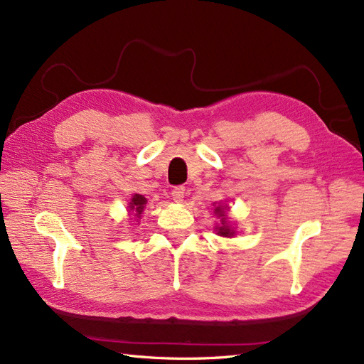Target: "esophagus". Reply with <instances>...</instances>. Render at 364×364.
Masks as SVG:
<instances>
[{"label": "esophagus", "mask_w": 364, "mask_h": 364, "mask_svg": "<svg viewBox=\"0 0 364 364\" xmlns=\"http://www.w3.org/2000/svg\"><path fill=\"white\" fill-rule=\"evenodd\" d=\"M184 195H186V188H184V186H176V188L172 189V198L176 203H181L183 198H184Z\"/></svg>", "instance_id": "obj_1"}]
</instances>
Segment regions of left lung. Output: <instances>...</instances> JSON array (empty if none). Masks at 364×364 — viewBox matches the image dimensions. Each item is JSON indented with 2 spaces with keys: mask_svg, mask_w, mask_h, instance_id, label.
I'll return each instance as SVG.
<instances>
[{
  "mask_svg": "<svg viewBox=\"0 0 364 364\" xmlns=\"http://www.w3.org/2000/svg\"><path fill=\"white\" fill-rule=\"evenodd\" d=\"M215 210H217V213L220 217H225V212L221 210V208L218 206V208H215ZM223 226H220L218 228V234L221 235V237H230V235H234V230H230V228L226 225V220L223 218V223H221Z\"/></svg>",
  "mask_w": 364,
  "mask_h": 364,
  "instance_id": "1",
  "label": "left lung"
}]
</instances>
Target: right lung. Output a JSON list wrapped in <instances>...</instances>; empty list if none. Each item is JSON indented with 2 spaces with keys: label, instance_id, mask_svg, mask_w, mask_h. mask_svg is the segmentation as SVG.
I'll use <instances>...</instances> for the list:
<instances>
[{
  "label": "right lung",
  "instance_id": "right-lung-1",
  "mask_svg": "<svg viewBox=\"0 0 364 364\" xmlns=\"http://www.w3.org/2000/svg\"><path fill=\"white\" fill-rule=\"evenodd\" d=\"M146 203H147V200L143 197V195H139V193H135L134 195V198H132V201H130V210H134L135 212V215L136 217H139L143 213V210H144V206H146Z\"/></svg>",
  "mask_w": 364,
  "mask_h": 364
}]
</instances>
